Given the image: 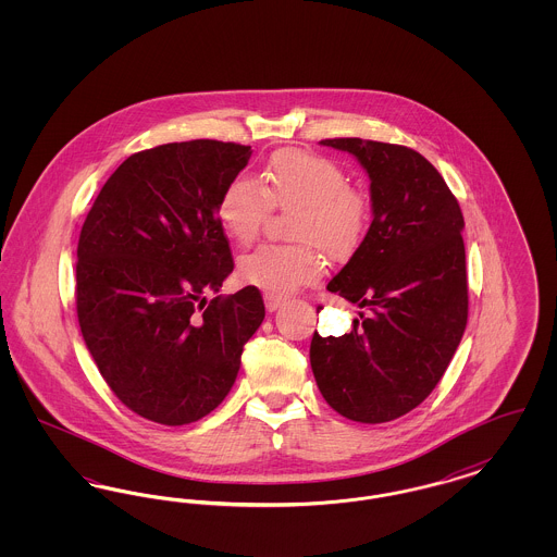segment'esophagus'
<instances>
[{"label":"esophagus","instance_id":"esophagus-1","mask_svg":"<svg viewBox=\"0 0 557 557\" xmlns=\"http://www.w3.org/2000/svg\"><path fill=\"white\" fill-rule=\"evenodd\" d=\"M286 300V296L282 294H273V292H265V307L267 311H275L280 309V305Z\"/></svg>","mask_w":557,"mask_h":557}]
</instances>
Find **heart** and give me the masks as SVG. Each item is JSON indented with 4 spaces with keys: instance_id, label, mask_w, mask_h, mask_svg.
Returning a JSON list of instances; mask_svg holds the SVG:
<instances>
[{
    "instance_id": "b5f03b06",
    "label": "heart",
    "mask_w": 557,
    "mask_h": 557,
    "mask_svg": "<svg viewBox=\"0 0 557 557\" xmlns=\"http://www.w3.org/2000/svg\"><path fill=\"white\" fill-rule=\"evenodd\" d=\"M271 207L290 211L296 244H263L239 261V277L261 290L288 294L319 280L323 257H350L370 230V198L348 186L341 164L307 150H277L267 160L263 186L232 180L216 202L223 232L248 246L261 234Z\"/></svg>"
}]
</instances>
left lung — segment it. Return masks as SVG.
I'll use <instances>...</instances> for the list:
<instances>
[{"mask_svg":"<svg viewBox=\"0 0 557 557\" xmlns=\"http://www.w3.org/2000/svg\"><path fill=\"white\" fill-rule=\"evenodd\" d=\"M370 175L373 221L327 290L368 309L350 334L311 341L327 405L352 422L409 413L441 382L468 323L463 214L428 160L397 144L321 139Z\"/></svg>","mask_w":557,"mask_h":557,"instance_id":"1","label":"left lung"}]
</instances>
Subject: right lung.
I'll list each match as a JSON object with an SVG mask.
<instances>
[{"label": "right lung", "mask_w": 557, "mask_h": 557, "mask_svg": "<svg viewBox=\"0 0 557 557\" xmlns=\"http://www.w3.org/2000/svg\"><path fill=\"white\" fill-rule=\"evenodd\" d=\"M252 150L162 144L125 160L81 227L77 318L110 391L164 425L209 416L232 391L265 319L259 288L214 296L234 271L216 202Z\"/></svg>", "instance_id": "add662e5"}]
</instances>
